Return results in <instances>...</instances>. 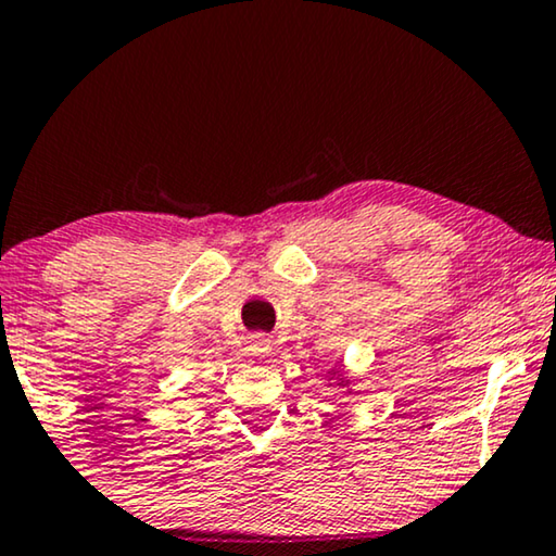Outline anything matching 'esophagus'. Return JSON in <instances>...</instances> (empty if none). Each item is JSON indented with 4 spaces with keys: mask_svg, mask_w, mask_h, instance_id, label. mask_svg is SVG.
Masks as SVG:
<instances>
[{
    "mask_svg": "<svg viewBox=\"0 0 556 556\" xmlns=\"http://www.w3.org/2000/svg\"><path fill=\"white\" fill-rule=\"evenodd\" d=\"M248 349H250V354L265 356V354L270 352V339L265 337V333H255V337H250Z\"/></svg>",
    "mask_w": 556,
    "mask_h": 556,
    "instance_id": "34e87169",
    "label": "esophagus"
}]
</instances>
